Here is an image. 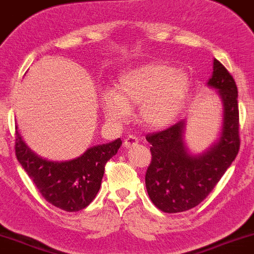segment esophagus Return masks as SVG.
Instances as JSON below:
<instances>
[{
  "label": "esophagus",
  "instance_id": "1",
  "mask_svg": "<svg viewBox=\"0 0 254 254\" xmlns=\"http://www.w3.org/2000/svg\"><path fill=\"white\" fill-rule=\"evenodd\" d=\"M137 144H138V138H137V137H135V136H132V135L127 136V138L124 139V146L127 149L132 148V146H136Z\"/></svg>",
  "mask_w": 254,
  "mask_h": 254
}]
</instances>
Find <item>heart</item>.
Returning a JSON list of instances; mask_svg holds the SVG:
<instances>
[{"instance_id":"1","label":"heart","mask_w":254,"mask_h":254,"mask_svg":"<svg viewBox=\"0 0 254 254\" xmlns=\"http://www.w3.org/2000/svg\"><path fill=\"white\" fill-rule=\"evenodd\" d=\"M188 90L187 73L167 63L152 61L119 77L117 92L104 94V115L111 123L121 124L130 116V110L140 106L143 123L152 129H162L179 117Z\"/></svg>"}]
</instances>
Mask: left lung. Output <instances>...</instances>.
Masks as SVG:
<instances>
[{
	"label": "left lung",
	"instance_id": "left-lung-1",
	"mask_svg": "<svg viewBox=\"0 0 254 254\" xmlns=\"http://www.w3.org/2000/svg\"><path fill=\"white\" fill-rule=\"evenodd\" d=\"M207 85L218 91L221 99L222 127L219 138L206 151L193 154L187 148L186 121L146 135L152 156L145 174L146 191L164 213L186 212L202 202L239 151L238 88L230 72L216 59Z\"/></svg>",
	"mask_w": 254,
	"mask_h": 254
}]
</instances>
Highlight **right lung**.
<instances>
[{
	"label": "right lung",
	"instance_id": "1",
	"mask_svg": "<svg viewBox=\"0 0 254 254\" xmlns=\"http://www.w3.org/2000/svg\"><path fill=\"white\" fill-rule=\"evenodd\" d=\"M122 140L88 148L79 157L68 161H51L35 154L17 131L15 154L46 201L66 210L78 212L93 201L99 191L105 164L117 154Z\"/></svg>",
	"mask_w": 254,
	"mask_h": 254
}]
</instances>
